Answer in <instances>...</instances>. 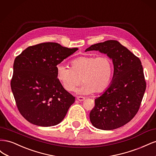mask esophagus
<instances>
[{"instance_id": "obj_1", "label": "esophagus", "mask_w": 156, "mask_h": 156, "mask_svg": "<svg viewBox=\"0 0 156 156\" xmlns=\"http://www.w3.org/2000/svg\"><path fill=\"white\" fill-rule=\"evenodd\" d=\"M77 100L79 101H84V100H85V98L84 97H83V96H77Z\"/></svg>"}]
</instances>
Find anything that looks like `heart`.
<instances>
[{
    "instance_id": "heart-1",
    "label": "heart",
    "mask_w": 156,
    "mask_h": 156,
    "mask_svg": "<svg viewBox=\"0 0 156 156\" xmlns=\"http://www.w3.org/2000/svg\"><path fill=\"white\" fill-rule=\"evenodd\" d=\"M71 68L62 64L56 66V78L62 87L68 92L77 90L79 94L102 92L108 87L113 74V63L107 55L80 56L71 61Z\"/></svg>"
}]
</instances>
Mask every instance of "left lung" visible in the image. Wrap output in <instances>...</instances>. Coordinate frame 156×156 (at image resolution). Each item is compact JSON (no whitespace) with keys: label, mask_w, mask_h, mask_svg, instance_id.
Returning a JSON list of instances; mask_svg holds the SVG:
<instances>
[{"label":"left lung","mask_w":156,"mask_h":156,"mask_svg":"<svg viewBox=\"0 0 156 156\" xmlns=\"http://www.w3.org/2000/svg\"><path fill=\"white\" fill-rule=\"evenodd\" d=\"M98 51L112 60V82L95 99L90 112L92 124L98 129L112 130L126 124L137 113L146 84L140 59L116 40L92 45L85 51Z\"/></svg>","instance_id":"8db88e82"}]
</instances>
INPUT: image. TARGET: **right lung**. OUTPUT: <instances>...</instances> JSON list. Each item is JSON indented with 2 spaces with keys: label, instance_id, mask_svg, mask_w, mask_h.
Masks as SVG:
<instances>
[{
  "label": "right lung",
  "instance_id": "add662e5",
  "mask_svg": "<svg viewBox=\"0 0 156 156\" xmlns=\"http://www.w3.org/2000/svg\"><path fill=\"white\" fill-rule=\"evenodd\" d=\"M77 50L46 42L29 47L15 58L11 88L19 111L30 123L49 127L64 119L75 97L57 80L56 66Z\"/></svg>",
  "mask_w": 156,
  "mask_h": 156
}]
</instances>
